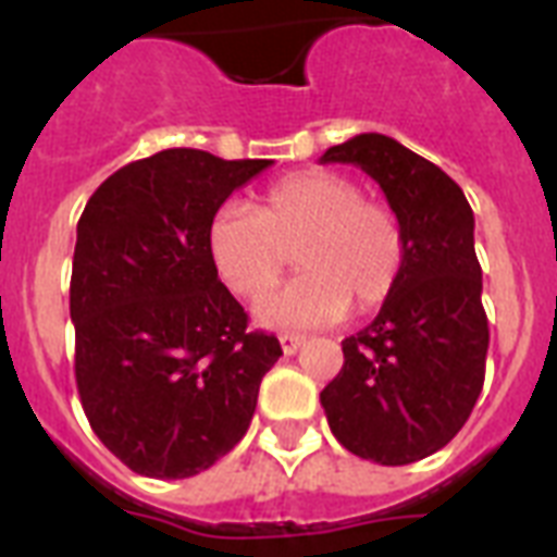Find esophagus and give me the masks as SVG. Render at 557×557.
<instances>
[{
    "mask_svg": "<svg viewBox=\"0 0 557 557\" xmlns=\"http://www.w3.org/2000/svg\"><path fill=\"white\" fill-rule=\"evenodd\" d=\"M280 347H283L286 356H295L297 349L304 347V338H300V335H292V332H283V335H280Z\"/></svg>",
    "mask_w": 557,
    "mask_h": 557,
    "instance_id": "obj_1",
    "label": "esophagus"
}]
</instances>
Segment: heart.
I'll use <instances>...</instances> for the list:
<instances>
[{
  "label": "heart",
  "instance_id": "1",
  "mask_svg": "<svg viewBox=\"0 0 557 557\" xmlns=\"http://www.w3.org/2000/svg\"><path fill=\"white\" fill-rule=\"evenodd\" d=\"M219 277L245 300L269 295L292 253L304 274L257 304L265 326H326L352 306L370 314L396 295L407 265L405 222L387 201L335 170H300L271 182L257 210L225 205L208 225Z\"/></svg>",
  "mask_w": 557,
  "mask_h": 557
}]
</instances>
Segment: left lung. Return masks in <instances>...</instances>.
I'll return each mask as SVG.
<instances>
[{"label": "left lung", "instance_id": "1", "mask_svg": "<svg viewBox=\"0 0 557 557\" xmlns=\"http://www.w3.org/2000/svg\"><path fill=\"white\" fill-rule=\"evenodd\" d=\"M381 185L407 231V265L375 321L341 341L344 367L323 387L335 440L356 457L407 466L445 448L485 381L488 318L462 187L396 138L364 133L323 152Z\"/></svg>", "mask_w": 557, "mask_h": 557}]
</instances>
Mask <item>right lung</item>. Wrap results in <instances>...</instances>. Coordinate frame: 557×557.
I'll return each instance as SVG.
<instances>
[{
    "mask_svg": "<svg viewBox=\"0 0 557 557\" xmlns=\"http://www.w3.org/2000/svg\"><path fill=\"white\" fill-rule=\"evenodd\" d=\"M176 147L103 182L77 222L74 379L91 431L135 474L185 480L251 424L283 349L219 280L208 225L269 168Z\"/></svg>",
    "mask_w": 557,
    "mask_h": 557,
    "instance_id": "1",
    "label": "right lung"
}]
</instances>
